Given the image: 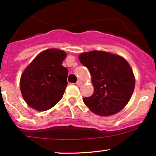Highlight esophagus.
<instances>
[{"mask_svg":"<svg viewBox=\"0 0 156 156\" xmlns=\"http://www.w3.org/2000/svg\"><path fill=\"white\" fill-rule=\"evenodd\" d=\"M83 84V82L81 81V80H78L77 82H76V85H77L78 86H81V85Z\"/></svg>","mask_w":156,"mask_h":156,"instance_id":"esophagus-1","label":"esophagus"}]
</instances>
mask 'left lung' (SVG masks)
<instances>
[{"mask_svg":"<svg viewBox=\"0 0 156 156\" xmlns=\"http://www.w3.org/2000/svg\"><path fill=\"white\" fill-rule=\"evenodd\" d=\"M80 62L89 70L94 93L83 102L94 113L103 116L122 110L131 99L135 79L125 58L104 51H91L79 55Z\"/></svg>","mask_w":156,"mask_h":156,"instance_id":"8db88e82","label":"left lung"}]
</instances>
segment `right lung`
Returning <instances> with one entry per match:
<instances>
[{
    "mask_svg": "<svg viewBox=\"0 0 156 156\" xmlns=\"http://www.w3.org/2000/svg\"><path fill=\"white\" fill-rule=\"evenodd\" d=\"M66 52L56 49L43 51L21 76L20 89L25 102L37 111L54 107L63 97L68 70L62 65Z\"/></svg>",
    "mask_w": 156,
    "mask_h": 156,
    "instance_id": "add662e5",
    "label": "right lung"
}]
</instances>
